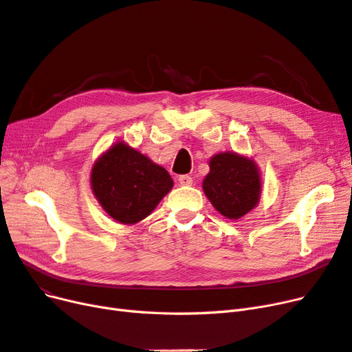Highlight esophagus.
I'll return each instance as SVG.
<instances>
[{
	"instance_id": "esophagus-1",
	"label": "esophagus",
	"mask_w": 352,
	"mask_h": 352,
	"mask_svg": "<svg viewBox=\"0 0 352 352\" xmlns=\"http://www.w3.org/2000/svg\"><path fill=\"white\" fill-rule=\"evenodd\" d=\"M178 183L181 186H191L192 184V178L190 175H179L178 177Z\"/></svg>"
}]
</instances>
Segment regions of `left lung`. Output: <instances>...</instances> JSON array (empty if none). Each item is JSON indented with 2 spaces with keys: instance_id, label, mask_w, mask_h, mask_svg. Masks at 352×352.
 I'll list each match as a JSON object with an SVG mask.
<instances>
[{
  "instance_id": "left-lung-1",
  "label": "left lung",
  "mask_w": 352,
  "mask_h": 352,
  "mask_svg": "<svg viewBox=\"0 0 352 352\" xmlns=\"http://www.w3.org/2000/svg\"><path fill=\"white\" fill-rule=\"evenodd\" d=\"M203 191L222 217L241 219L262 196V175L254 160L236 152H219L209 161Z\"/></svg>"
}]
</instances>
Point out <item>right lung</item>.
I'll use <instances>...</instances> for the list:
<instances>
[{
    "label": "right lung",
    "instance_id": "1",
    "mask_svg": "<svg viewBox=\"0 0 352 352\" xmlns=\"http://www.w3.org/2000/svg\"><path fill=\"white\" fill-rule=\"evenodd\" d=\"M90 186L112 219L134 225L149 217L174 181L164 166L120 140L95 161Z\"/></svg>",
    "mask_w": 352,
    "mask_h": 352
}]
</instances>
